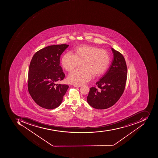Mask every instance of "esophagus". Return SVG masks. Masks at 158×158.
<instances>
[{
	"label": "esophagus",
	"mask_w": 158,
	"mask_h": 158,
	"mask_svg": "<svg viewBox=\"0 0 158 158\" xmlns=\"http://www.w3.org/2000/svg\"><path fill=\"white\" fill-rule=\"evenodd\" d=\"M73 86H74V87H80L81 85H74Z\"/></svg>",
	"instance_id": "esophagus-1"
}]
</instances>
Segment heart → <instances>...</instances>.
I'll list each match as a JSON object with an SVG mask.
<instances>
[{
  "mask_svg": "<svg viewBox=\"0 0 158 158\" xmlns=\"http://www.w3.org/2000/svg\"><path fill=\"white\" fill-rule=\"evenodd\" d=\"M109 53L94 46H82L76 48L74 55L67 53L61 60L66 71L72 72L80 63L81 69L75 70L69 74L68 81L74 85H81L88 82L92 75L95 77L102 74L110 63Z\"/></svg>",
  "mask_w": 158,
  "mask_h": 158,
  "instance_id": "1",
  "label": "heart"
}]
</instances>
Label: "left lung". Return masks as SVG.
<instances>
[{
    "mask_svg": "<svg viewBox=\"0 0 158 158\" xmlns=\"http://www.w3.org/2000/svg\"><path fill=\"white\" fill-rule=\"evenodd\" d=\"M113 58L105 74L95 87L90 88L87 101L95 109L103 110L114 105L123 94L126 85L127 68L123 55L111 48Z\"/></svg>",
    "mask_w": 158,
    "mask_h": 158,
    "instance_id": "1",
    "label": "left lung"
}]
</instances>
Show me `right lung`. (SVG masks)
Masks as SVG:
<instances>
[{
  "mask_svg": "<svg viewBox=\"0 0 158 158\" xmlns=\"http://www.w3.org/2000/svg\"><path fill=\"white\" fill-rule=\"evenodd\" d=\"M69 45L48 46L33 56L30 64L28 88L33 100L46 109H55L61 104L69 86L56 84L65 77L60 65V58Z\"/></svg>",
  "mask_w": 158,
  "mask_h": 158,
  "instance_id": "right-lung-1",
  "label": "right lung"
}]
</instances>
